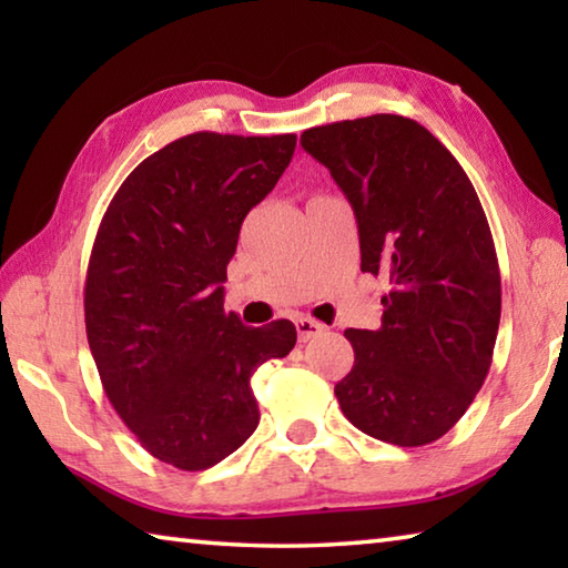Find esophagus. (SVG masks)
I'll list each match as a JSON object with an SVG mask.
<instances>
[{
  "instance_id": "34e87169",
  "label": "esophagus",
  "mask_w": 568,
  "mask_h": 568,
  "mask_svg": "<svg viewBox=\"0 0 568 568\" xmlns=\"http://www.w3.org/2000/svg\"><path fill=\"white\" fill-rule=\"evenodd\" d=\"M295 328H297V338H301V343L311 341V338H318V335L325 333V325L318 323V321H313V318H297Z\"/></svg>"
}]
</instances>
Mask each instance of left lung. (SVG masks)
Here are the masks:
<instances>
[{
  "label": "left lung",
  "instance_id": "1",
  "mask_svg": "<svg viewBox=\"0 0 568 568\" xmlns=\"http://www.w3.org/2000/svg\"><path fill=\"white\" fill-rule=\"evenodd\" d=\"M355 213L361 271L386 275L378 331H345L355 363L335 383L343 416L393 446L434 444L491 368L501 275L464 168L416 120L371 114L301 134Z\"/></svg>",
  "mask_w": 568,
  "mask_h": 568
}]
</instances>
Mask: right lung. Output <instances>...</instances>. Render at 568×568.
Returning <instances> with one entry per match:
<instances>
[{"label": "right lung", "mask_w": 568, "mask_h": 568, "mask_svg": "<svg viewBox=\"0 0 568 568\" xmlns=\"http://www.w3.org/2000/svg\"><path fill=\"white\" fill-rule=\"evenodd\" d=\"M295 134L192 132L134 168L94 237L84 325L104 393L142 448L182 470L220 464L261 420L250 376L295 325L225 313L245 215L275 187Z\"/></svg>", "instance_id": "1"}]
</instances>
